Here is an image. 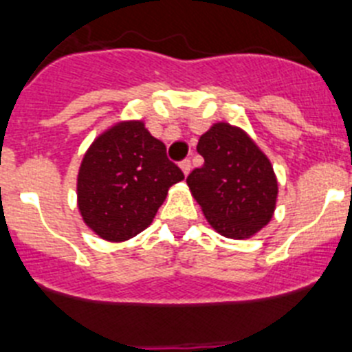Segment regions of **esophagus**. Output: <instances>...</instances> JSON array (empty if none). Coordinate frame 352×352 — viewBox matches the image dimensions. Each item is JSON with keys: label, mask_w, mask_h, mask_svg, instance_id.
Listing matches in <instances>:
<instances>
[{"label": "esophagus", "mask_w": 352, "mask_h": 352, "mask_svg": "<svg viewBox=\"0 0 352 352\" xmlns=\"http://www.w3.org/2000/svg\"><path fill=\"white\" fill-rule=\"evenodd\" d=\"M179 169H182V173L185 174V176H188V174H190V169H192L190 160H183L182 164H179Z\"/></svg>", "instance_id": "esophagus-1"}]
</instances>
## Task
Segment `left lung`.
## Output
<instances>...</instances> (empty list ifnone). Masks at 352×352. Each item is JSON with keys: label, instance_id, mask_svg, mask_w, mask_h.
<instances>
[{"label": "left lung", "instance_id": "1", "mask_svg": "<svg viewBox=\"0 0 352 352\" xmlns=\"http://www.w3.org/2000/svg\"><path fill=\"white\" fill-rule=\"evenodd\" d=\"M204 158L186 178L192 197L219 234L247 239L273 219L278 182L272 162L239 126L219 121L197 142Z\"/></svg>", "mask_w": 352, "mask_h": 352}]
</instances>
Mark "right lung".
<instances>
[{"label":"right lung","mask_w":352,"mask_h":352,"mask_svg":"<svg viewBox=\"0 0 352 352\" xmlns=\"http://www.w3.org/2000/svg\"><path fill=\"white\" fill-rule=\"evenodd\" d=\"M183 178L144 121H116L96 135L80 160V219L98 238L123 243L151 226L170 186Z\"/></svg>","instance_id":"obj_1"}]
</instances>
